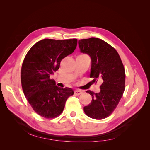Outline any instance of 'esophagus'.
Here are the masks:
<instances>
[{
  "mask_svg": "<svg viewBox=\"0 0 150 150\" xmlns=\"http://www.w3.org/2000/svg\"><path fill=\"white\" fill-rule=\"evenodd\" d=\"M81 93H82V92H81V91L79 90H75L74 91V94L75 95H79Z\"/></svg>",
  "mask_w": 150,
  "mask_h": 150,
  "instance_id": "1",
  "label": "esophagus"
}]
</instances>
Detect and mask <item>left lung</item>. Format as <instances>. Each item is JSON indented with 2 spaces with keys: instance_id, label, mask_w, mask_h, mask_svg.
Here are the masks:
<instances>
[{
  "instance_id": "8db88e82",
  "label": "left lung",
  "mask_w": 150,
  "mask_h": 150,
  "mask_svg": "<svg viewBox=\"0 0 150 150\" xmlns=\"http://www.w3.org/2000/svg\"><path fill=\"white\" fill-rule=\"evenodd\" d=\"M78 43L81 52L91 58L90 77L93 83L99 79L103 80L99 93L87 91L92 101L83 110L91 118L104 119L112 113L123 95L126 78L123 63L115 48L103 40L91 38Z\"/></svg>"
}]
</instances>
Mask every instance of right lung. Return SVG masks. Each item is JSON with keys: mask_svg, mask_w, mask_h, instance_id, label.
<instances>
[{"mask_svg": "<svg viewBox=\"0 0 150 150\" xmlns=\"http://www.w3.org/2000/svg\"><path fill=\"white\" fill-rule=\"evenodd\" d=\"M77 44V39H44L25 56L21 69L22 90L34 110L42 117L60 115L66 100L74 93L71 88L58 87L50 76L59 69L61 61L74 52Z\"/></svg>", "mask_w": 150, "mask_h": 150, "instance_id": "add662e5", "label": "right lung"}]
</instances>
